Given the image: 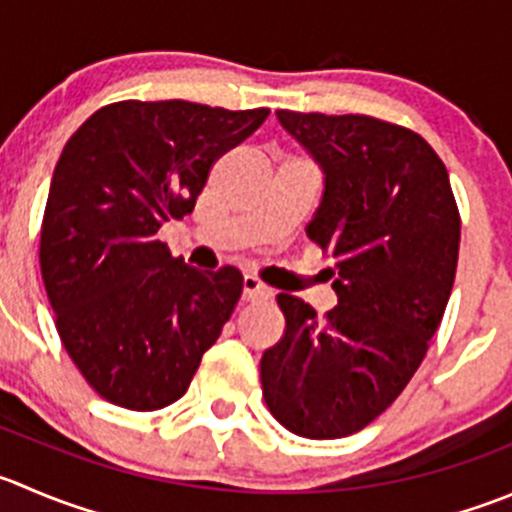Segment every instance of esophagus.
Here are the masks:
<instances>
[{
    "label": "esophagus",
    "mask_w": 512,
    "mask_h": 512,
    "mask_svg": "<svg viewBox=\"0 0 512 512\" xmlns=\"http://www.w3.org/2000/svg\"><path fill=\"white\" fill-rule=\"evenodd\" d=\"M267 297H270V287H265L257 277L252 275L242 277V300L255 302V300H267Z\"/></svg>",
    "instance_id": "1"
}]
</instances>
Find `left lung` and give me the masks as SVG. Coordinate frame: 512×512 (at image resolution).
Returning <instances> with one entry per match:
<instances>
[{
  "instance_id": "left-lung-1",
  "label": "left lung",
  "mask_w": 512,
  "mask_h": 512,
  "mask_svg": "<svg viewBox=\"0 0 512 512\" xmlns=\"http://www.w3.org/2000/svg\"><path fill=\"white\" fill-rule=\"evenodd\" d=\"M325 175L307 237L335 257L337 305L317 320L277 295L285 335L260 360L262 395L290 433L335 440L395 403L428 352L455 282L460 215L433 147L367 114L277 112Z\"/></svg>"
}]
</instances>
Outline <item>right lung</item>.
I'll use <instances>...</instances> for the list:
<instances>
[{
  "label": "right lung",
  "mask_w": 512,
  "mask_h": 512,
  "mask_svg": "<svg viewBox=\"0 0 512 512\" xmlns=\"http://www.w3.org/2000/svg\"><path fill=\"white\" fill-rule=\"evenodd\" d=\"M267 114L127 99L64 145L39 265L64 350L109 403L147 413L180 400L230 320L240 272L187 267L157 230L195 210L210 167Z\"/></svg>",
  "instance_id": "obj_1"
}]
</instances>
